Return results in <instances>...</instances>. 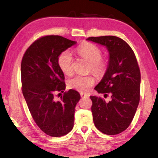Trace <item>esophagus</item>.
Wrapping results in <instances>:
<instances>
[{
    "mask_svg": "<svg viewBox=\"0 0 158 158\" xmlns=\"http://www.w3.org/2000/svg\"><path fill=\"white\" fill-rule=\"evenodd\" d=\"M80 95H81V97H88V98H89V94H86V93H84L82 92L80 93Z\"/></svg>",
    "mask_w": 158,
    "mask_h": 158,
    "instance_id": "1",
    "label": "esophagus"
}]
</instances>
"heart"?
Here are the masks:
<instances>
[{
	"label": "heart",
	"instance_id": "1",
	"mask_svg": "<svg viewBox=\"0 0 158 158\" xmlns=\"http://www.w3.org/2000/svg\"><path fill=\"white\" fill-rule=\"evenodd\" d=\"M76 52L79 57L89 61V70L99 77L105 74L108 67V61L102 56V50L97 45L90 42H85L77 47ZM58 65L63 73L70 75L73 73V58L71 53L65 51L60 53L58 57ZM93 75H77L68 80V85L70 89L84 92L89 90L95 84Z\"/></svg>",
	"mask_w": 158,
	"mask_h": 158
}]
</instances>
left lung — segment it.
Segmentation results:
<instances>
[{
  "label": "left lung",
  "mask_w": 158,
  "mask_h": 158,
  "mask_svg": "<svg viewBox=\"0 0 158 158\" xmlns=\"http://www.w3.org/2000/svg\"><path fill=\"white\" fill-rule=\"evenodd\" d=\"M87 40L105 46L109 53L107 69L95 90L111 100L90 96L93 122L105 135H115L129 127L140 100L141 73L135 54L126 42L116 36L89 37Z\"/></svg>",
  "instance_id": "8db88e82"
}]
</instances>
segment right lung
Masks as SVG:
<instances>
[{
    "label": "right lung",
    "instance_id": "obj_1",
    "mask_svg": "<svg viewBox=\"0 0 158 158\" xmlns=\"http://www.w3.org/2000/svg\"><path fill=\"white\" fill-rule=\"evenodd\" d=\"M75 44L62 36H42L29 46L21 60L23 97L34 121L51 137H62L74 126V109L80 95L73 89L64 92L65 77L58 65V57ZM58 92L64 93L60 101L54 99Z\"/></svg>",
    "mask_w": 158,
    "mask_h": 158
}]
</instances>
